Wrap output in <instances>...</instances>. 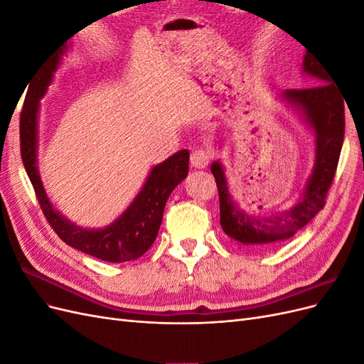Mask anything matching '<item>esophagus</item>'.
Returning <instances> with one entry per match:
<instances>
[{
  "instance_id": "1",
  "label": "esophagus",
  "mask_w": 364,
  "mask_h": 364,
  "mask_svg": "<svg viewBox=\"0 0 364 364\" xmlns=\"http://www.w3.org/2000/svg\"><path fill=\"white\" fill-rule=\"evenodd\" d=\"M211 151L205 149H197L191 153V165L196 168H206L208 164L211 162Z\"/></svg>"
}]
</instances>
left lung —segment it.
Here are the masks:
<instances>
[{
  "label": "left lung",
  "mask_w": 364,
  "mask_h": 364,
  "mask_svg": "<svg viewBox=\"0 0 364 364\" xmlns=\"http://www.w3.org/2000/svg\"><path fill=\"white\" fill-rule=\"evenodd\" d=\"M302 71L316 79L317 86L287 90L281 94L282 100L301 114L316 136L313 173L297 202L287 211L269 217L247 214L230 197L222 164L215 161L211 165L220 199V225L230 240L253 250L274 249L310 223L325 206L328 190L336 176L345 138L343 97L334 85L333 74L313 54L306 53L304 56Z\"/></svg>",
  "instance_id": "1"
}]
</instances>
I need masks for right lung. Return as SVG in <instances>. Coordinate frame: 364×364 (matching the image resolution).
I'll return each mask as SVG.
<instances>
[{"mask_svg":"<svg viewBox=\"0 0 364 364\" xmlns=\"http://www.w3.org/2000/svg\"><path fill=\"white\" fill-rule=\"evenodd\" d=\"M63 51L60 50L38 71L35 80H31L27 100L21 112V156L26 171L35 188L43 215L54 232L68 246L109 262L138 259L156 240L168 196L188 174L190 151L181 150L155 165L134 202L109 226L103 229H83L63 217L50 202L38 170L39 100L48 90L53 73L58 70Z\"/></svg>","mask_w":364,"mask_h":364,"instance_id":"add662e5","label":"right lung"}]
</instances>
